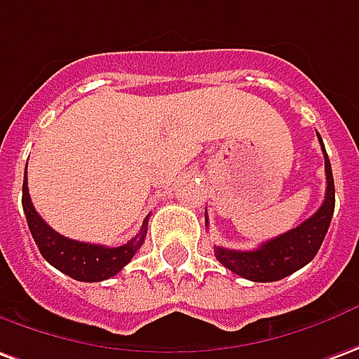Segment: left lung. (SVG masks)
<instances>
[{"label": "left lung", "instance_id": "8db88e82", "mask_svg": "<svg viewBox=\"0 0 359 359\" xmlns=\"http://www.w3.org/2000/svg\"><path fill=\"white\" fill-rule=\"evenodd\" d=\"M325 154L326 195L320 209L299 226L264 242L256 250H229L215 246V256L226 269L250 281H278L295 273L315 258L334 212V177L320 135H316ZM209 222V221H207Z\"/></svg>", "mask_w": 359, "mask_h": 359}]
</instances>
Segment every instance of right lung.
Returning a JSON list of instances; mask_svg holds the SVG:
<instances>
[{
  "label": "right lung",
  "mask_w": 359,
  "mask_h": 359,
  "mask_svg": "<svg viewBox=\"0 0 359 359\" xmlns=\"http://www.w3.org/2000/svg\"><path fill=\"white\" fill-rule=\"evenodd\" d=\"M23 211L29 231L33 234L43 258L50 266L60 269L62 273L78 281H103V279L113 278L133 259L147 236L148 219L142 222V229L133 241L117 248L72 241V238L62 236L60 232L52 231L31 203L29 185H27V168H25L23 180Z\"/></svg>",
  "instance_id": "right-lung-1"
}]
</instances>
